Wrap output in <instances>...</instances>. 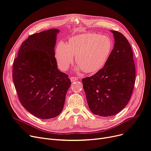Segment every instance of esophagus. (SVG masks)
I'll list each match as a JSON object with an SVG mask.
<instances>
[{"instance_id": "1", "label": "esophagus", "mask_w": 151, "mask_h": 151, "mask_svg": "<svg viewBox=\"0 0 151 151\" xmlns=\"http://www.w3.org/2000/svg\"><path fill=\"white\" fill-rule=\"evenodd\" d=\"M70 80L71 82H75V81H78V78L76 77H71Z\"/></svg>"}]
</instances>
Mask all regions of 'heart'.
<instances>
[{"mask_svg": "<svg viewBox=\"0 0 151 151\" xmlns=\"http://www.w3.org/2000/svg\"><path fill=\"white\" fill-rule=\"evenodd\" d=\"M113 48L110 38L96 33H85L71 37L67 44L58 42L55 51V57L58 68L66 70L75 60L88 73H96L107 63Z\"/></svg>", "mask_w": 151, "mask_h": 151, "instance_id": "b5f03b06", "label": "heart"}]
</instances>
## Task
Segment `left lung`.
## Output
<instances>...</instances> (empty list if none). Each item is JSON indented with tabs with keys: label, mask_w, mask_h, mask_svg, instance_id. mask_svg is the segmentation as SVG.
Wrapping results in <instances>:
<instances>
[{
	"label": "left lung",
	"mask_w": 151,
	"mask_h": 151,
	"mask_svg": "<svg viewBox=\"0 0 151 151\" xmlns=\"http://www.w3.org/2000/svg\"><path fill=\"white\" fill-rule=\"evenodd\" d=\"M110 31L115 43L107 63L95 75L82 80L90 110L101 116L115 115L125 107L135 83L131 45L121 32Z\"/></svg>",
	"instance_id": "8db88e82"
}]
</instances>
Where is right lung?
Instances as JSON below:
<instances>
[{
  "label": "right lung",
  "instance_id": "obj_1",
  "mask_svg": "<svg viewBox=\"0 0 151 151\" xmlns=\"http://www.w3.org/2000/svg\"><path fill=\"white\" fill-rule=\"evenodd\" d=\"M58 29L29 36L13 65V80L23 107L41 119H50L63 109L71 82L57 68L55 45Z\"/></svg>",
  "mask_w": 151,
  "mask_h": 151
}]
</instances>
